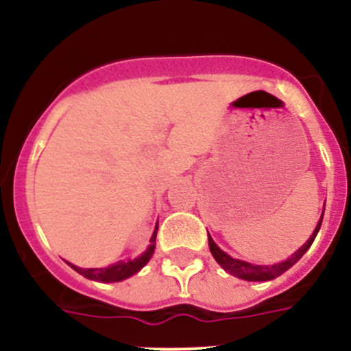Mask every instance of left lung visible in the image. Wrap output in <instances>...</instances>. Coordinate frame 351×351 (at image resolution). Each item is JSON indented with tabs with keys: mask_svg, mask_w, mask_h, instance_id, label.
<instances>
[{
	"mask_svg": "<svg viewBox=\"0 0 351 351\" xmlns=\"http://www.w3.org/2000/svg\"><path fill=\"white\" fill-rule=\"evenodd\" d=\"M321 223H322V216H321V219H319L317 228L314 230L312 237L307 240V243H305L304 247L298 248V250L295 252L290 258H287L285 262H280V264H273V266H254V264H248V262L238 261V258L230 257L226 252H223L216 243H214V240L209 237V233H207V237H209L210 254H213V257L216 258V262L219 264L221 267H223L224 271H228L230 274H233V276H237V278H241V280H245V281H269V280H274V278L281 276L285 271H288L291 266H293L295 262L300 261L302 255L308 250V247L312 245L314 238L317 237V231H319V228H321Z\"/></svg>",
	"mask_w": 351,
	"mask_h": 351,
	"instance_id": "1",
	"label": "left lung"
}]
</instances>
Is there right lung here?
<instances>
[{"mask_svg": "<svg viewBox=\"0 0 351 351\" xmlns=\"http://www.w3.org/2000/svg\"><path fill=\"white\" fill-rule=\"evenodd\" d=\"M156 234H158V226H156L154 233H152L151 245L147 247V250H145L141 257L134 258V261H127V262L120 261V262H117V264H113V266L101 267V269H82V267L73 266V264H70V262H68V264H70V266L73 267L77 273H80L82 276L89 278V280H94V281L114 283V281L127 280V278H130L132 274L138 273V271H141L142 267L147 264L149 258L152 257V254H154V247H156Z\"/></svg>", "mask_w": 351, "mask_h": 351, "instance_id": "right-lung-1", "label": "right lung"}]
</instances>
